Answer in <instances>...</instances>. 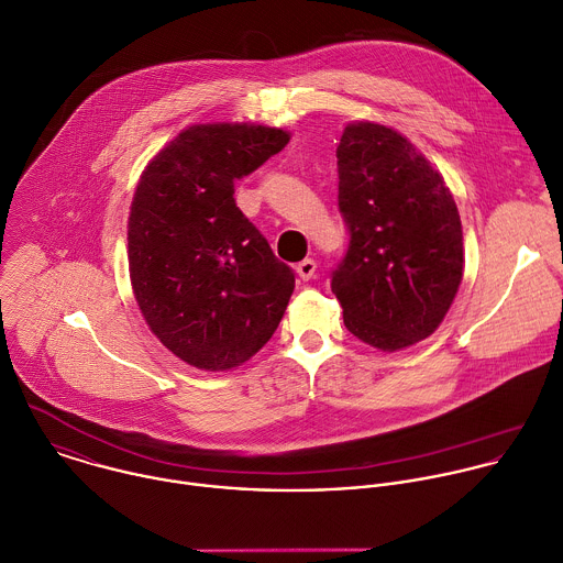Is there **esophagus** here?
<instances>
[{
    "label": "esophagus",
    "mask_w": 563,
    "mask_h": 563,
    "mask_svg": "<svg viewBox=\"0 0 563 563\" xmlns=\"http://www.w3.org/2000/svg\"><path fill=\"white\" fill-rule=\"evenodd\" d=\"M296 272H298V278H300V280L313 278V274H316V261H313V258L300 261V263L296 265Z\"/></svg>",
    "instance_id": "obj_1"
}]
</instances>
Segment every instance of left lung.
<instances>
[{"instance_id": "1", "label": "left lung", "mask_w": 563, "mask_h": 563, "mask_svg": "<svg viewBox=\"0 0 563 563\" xmlns=\"http://www.w3.org/2000/svg\"><path fill=\"white\" fill-rule=\"evenodd\" d=\"M335 156L349 250L331 291L355 338L405 349L440 327L462 283L457 206L435 167L387 125H346Z\"/></svg>"}]
</instances>
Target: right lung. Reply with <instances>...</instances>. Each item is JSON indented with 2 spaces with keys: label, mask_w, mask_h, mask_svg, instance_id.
Returning <instances> with one entry per match:
<instances>
[{
  "label": "right lung",
  "mask_w": 563,
  "mask_h": 563,
  "mask_svg": "<svg viewBox=\"0 0 563 563\" xmlns=\"http://www.w3.org/2000/svg\"><path fill=\"white\" fill-rule=\"evenodd\" d=\"M287 143L285 130L265 125H195L136 185L128 221L134 298L154 335L187 364H243L287 309L294 269L234 201V183Z\"/></svg>",
  "instance_id": "right-lung-1"
}]
</instances>
